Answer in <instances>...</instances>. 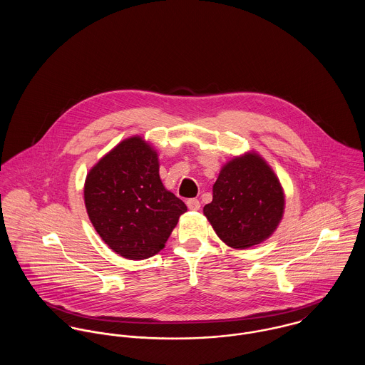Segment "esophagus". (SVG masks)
<instances>
[{
    "instance_id": "obj_1",
    "label": "esophagus",
    "mask_w": 365,
    "mask_h": 365,
    "mask_svg": "<svg viewBox=\"0 0 365 365\" xmlns=\"http://www.w3.org/2000/svg\"><path fill=\"white\" fill-rule=\"evenodd\" d=\"M187 207H188V209H191V210H198V209L201 208V202L197 198H191V200L187 201Z\"/></svg>"
}]
</instances>
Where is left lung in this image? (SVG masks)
Returning a JSON list of instances; mask_svg holds the SVG:
<instances>
[{
  "instance_id": "obj_1",
  "label": "left lung",
  "mask_w": 365,
  "mask_h": 365,
  "mask_svg": "<svg viewBox=\"0 0 365 365\" xmlns=\"http://www.w3.org/2000/svg\"><path fill=\"white\" fill-rule=\"evenodd\" d=\"M204 213L227 246L247 249L277 229L284 213V192L259 155L236 157L220 170Z\"/></svg>"
}]
</instances>
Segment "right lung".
<instances>
[{
  "instance_id": "add662e5",
  "label": "right lung",
  "mask_w": 365,
  "mask_h": 365,
  "mask_svg": "<svg viewBox=\"0 0 365 365\" xmlns=\"http://www.w3.org/2000/svg\"><path fill=\"white\" fill-rule=\"evenodd\" d=\"M84 201L101 239L129 260L157 255L187 212L164 188L156 152L139 136L120 142L90 170Z\"/></svg>"
}]
</instances>
